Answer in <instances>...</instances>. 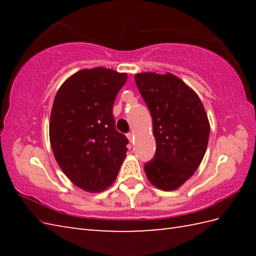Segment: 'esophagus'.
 Segmentation results:
<instances>
[{"instance_id":"1","label":"esophagus","mask_w":256,"mask_h":256,"mask_svg":"<svg viewBox=\"0 0 256 256\" xmlns=\"http://www.w3.org/2000/svg\"><path fill=\"white\" fill-rule=\"evenodd\" d=\"M126 136H128V140L130 142H134V134L133 133H128L126 134Z\"/></svg>"}]
</instances>
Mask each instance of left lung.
Returning <instances> with one entry per match:
<instances>
[{
    "instance_id": "1",
    "label": "left lung",
    "mask_w": 256,
    "mask_h": 256,
    "mask_svg": "<svg viewBox=\"0 0 256 256\" xmlns=\"http://www.w3.org/2000/svg\"><path fill=\"white\" fill-rule=\"evenodd\" d=\"M135 82L153 120L154 158L144 170L150 184L175 190L188 180L202 160L210 125L198 94L172 74L142 72Z\"/></svg>"
}]
</instances>
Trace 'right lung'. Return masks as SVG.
I'll list each match as a JSON object with an SVG mask.
<instances>
[{
	"label": "right lung",
	"instance_id": "add662e5",
	"mask_svg": "<svg viewBox=\"0 0 256 256\" xmlns=\"http://www.w3.org/2000/svg\"><path fill=\"white\" fill-rule=\"evenodd\" d=\"M128 74L98 67L68 78L54 100L52 148L59 167L76 186L99 192L116 180L128 140L116 130L112 108Z\"/></svg>",
	"mask_w": 256,
	"mask_h": 256
}]
</instances>
